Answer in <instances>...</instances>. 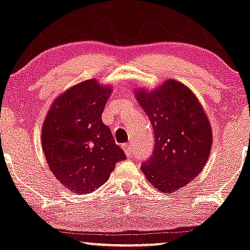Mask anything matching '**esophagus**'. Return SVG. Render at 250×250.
Here are the masks:
<instances>
[{"instance_id":"obj_1","label":"esophagus","mask_w":250,"mask_h":250,"mask_svg":"<svg viewBox=\"0 0 250 250\" xmlns=\"http://www.w3.org/2000/svg\"><path fill=\"white\" fill-rule=\"evenodd\" d=\"M123 150H125V153L127 154L128 158H131L134 156V152H132V147H131V144L130 143H127L123 145Z\"/></svg>"}]
</instances>
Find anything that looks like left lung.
Masks as SVG:
<instances>
[{
  "mask_svg": "<svg viewBox=\"0 0 250 250\" xmlns=\"http://www.w3.org/2000/svg\"><path fill=\"white\" fill-rule=\"evenodd\" d=\"M137 100L151 121L152 156L141 168L162 192H174L202 172L208 162L212 130L195 94L176 81H167L153 92L138 91Z\"/></svg>",
  "mask_w": 250,
  "mask_h": 250,
  "instance_id": "left-lung-1",
  "label": "left lung"
}]
</instances>
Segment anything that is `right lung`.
Wrapping results in <instances>:
<instances>
[{"mask_svg": "<svg viewBox=\"0 0 250 250\" xmlns=\"http://www.w3.org/2000/svg\"><path fill=\"white\" fill-rule=\"evenodd\" d=\"M110 91L94 80L82 82L55 100L43 122L47 164L70 191H94L109 179L116 163L125 159L102 120Z\"/></svg>", "mask_w": 250, "mask_h": 250, "instance_id": "add662e5", "label": "right lung"}]
</instances>
